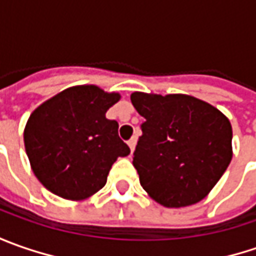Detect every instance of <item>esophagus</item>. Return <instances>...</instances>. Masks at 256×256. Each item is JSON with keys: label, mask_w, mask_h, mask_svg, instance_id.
Wrapping results in <instances>:
<instances>
[{"label": "esophagus", "mask_w": 256, "mask_h": 256, "mask_svg": "<svg viewBox=\"0 0 256 256\" xmlns=\"http://www.w3.org/2000/svg\"><path fill=\"white\" fill-rule=\"evenodd\" d=\"M128 145H130V148H131V154H132L134 150H135V145H136V136H131V138L128 140Z\"/></svg>", "instance_id": "esophagus-1"}]
</instances>
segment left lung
I'll use <instances>...</instances> for the list:
<instances>
[{
  "instance_id": "8db88e82",
  "label": "left lung",
  "mask_w": 256,
  "mask_h": 256,
  "mask_svg": "<svg viewBox=\"0 0 256 256\" xmlns=\"http://www.w3.org/2000/svg\"><path fill=\"white\" fill-rule=\"evenodd\" d=\"M142 135L134 166L142 188L168 208L204 200L232 158V128L215 106L182 94L134 92Z\"/></svg>"
}]
</instances>
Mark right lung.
I'll return each instance as SVG.
<instances>
[{
    "label": "right lung",
    "mask_w": 256,
    "mask_h": 256,
    "mask_svg": "<svg viewBox=\"0 0 256 256\" xmlns=\"http://www.w3.org/2000/svg\"><path fill=\"white\" fill-rule=\"evenodd\" d=\"M118 100V94L81 85L55 95L31 114L25 151L46 190L65 200H84L106 184L116 158L131 152L118 135V122L105 116Z\"/></svg>",
    "instance_id": "right-lung-1"
}]
</instances>
